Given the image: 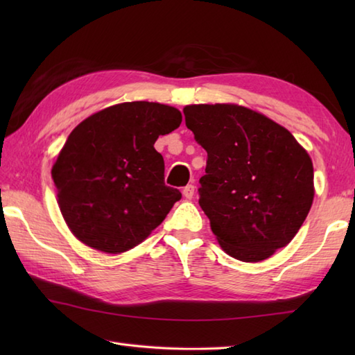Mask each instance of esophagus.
<instances>
[{
  "label": "esophagus",
  "mask_w": 355,
  "mask_h": 355,
  "mask_svg": "<svg viewBox=\"0 0 355 355\" xmlns=\"http://www.w3.org/2000/svg\"><path fill=\"white\" fill-rule=\"evenodd\" d=\"M193 192H195V186L193 184H187L184 189H183V195H184L187 200H192Z\"/></svg>",
  "instance_id": "esophagus-1"
}]
</instances>
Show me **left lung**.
<instances>
[{
	"label": "left lung",
	"mask_w": 355,
	"mask_h": 355,
	"mask_svg": "<svg viewBox=\"0 0 355 355\" xmlns=\"http://www.w3.org/2000/svg\"><path fill=\"white\" fill-rule=\"evenodd\" d=\"M186 126L206 149L200 206L223 250L270 258L296 236L314 198L313 162L293 134L233 103L187 105Z\"/></svg>",
	"instance_id": "8db88e82"
}]
</instances>
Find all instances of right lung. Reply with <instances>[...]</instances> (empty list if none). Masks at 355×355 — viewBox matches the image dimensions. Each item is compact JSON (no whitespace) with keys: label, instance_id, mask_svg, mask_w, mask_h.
Listing matches in <instances>:
<instances>
[{"label":"right lung","instance_id":"obj_1","mask_svg":"<svg viewBox=\"0 0 355 355\" xmlns=\"http://www.w3.org/2000/svg\"><path fill=\"white\" fill-rule=\"evenodd\" d=\"M182 123L157 102H125L80 122L51 169L58 205L73 235L105 253H123L163 223L182 192L164 184L154 143Z\"/></svg>","mask_w":355,"mask_h":355}]
</instances>
